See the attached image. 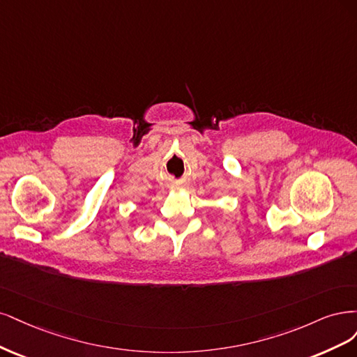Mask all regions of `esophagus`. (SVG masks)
Wrapping results in <instances>:
<instances>
[{
	"label": "esophagus",
	"instance_id": "obj_1",
	"mask_svg": "<svg viewBox=\"0 0 357 357\" xmlns=\"http://www.w3.org/2000/svg\"><path fill=\"white\" fill-rule=\"evenodd\" d=\"M178 187H182V185H178Z\"/></svg>",
	"mask_w": 357,
	"mask_h": 357
}]
</instances>
